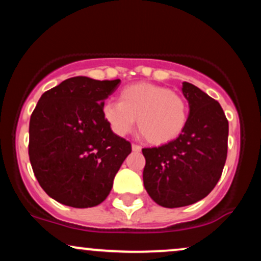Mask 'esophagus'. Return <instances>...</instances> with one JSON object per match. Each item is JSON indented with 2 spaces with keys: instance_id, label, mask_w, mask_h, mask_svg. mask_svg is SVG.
<instances>
[{
  "instance_id": "34e87169",
  "label": "esophagus",
  "mask_w": 261,
  "mask_h": 261,
  "mask_svg": "<svg viewBox=\"0 0 261 261\" xmlns=\"http://www.w3.org/2000/svg\"><path fill=\"white\" fill-rule=\"evenodd\" d=\"M131 147H133V151H135V152L141 151V146L137 145V143H133V146H131Z\"/></svg>"
}]
</instances>
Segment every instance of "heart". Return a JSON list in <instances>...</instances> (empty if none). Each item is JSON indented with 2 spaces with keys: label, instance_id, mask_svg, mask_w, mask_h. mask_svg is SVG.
Instances as JSON below:
<instances>
[{
  "label": "heart",
  "instance_id": "1",
  "mask_svg": "<svg viewBox=\"0 0 261 261\" xmlns=\"http://www.w3.org/2000/svg\"><path fill=\"white\" fill-rule=\"evenodd\" d=\"M119 100H108L103 116L112 130L125 136L135 121L152 145H164L180 136L188 122L189 106L180 93L151 83H136L121 89Z\"/></svg>",
  "mask_w": 261,
  "mask_h": 261
}]
</instances>
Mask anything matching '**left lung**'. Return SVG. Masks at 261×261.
I'll use <instances>...</instances> for the list:
<instances>
[{
	"label": "left lung",
	"instance_id": "8db88e82",
	"mask_svg": "<svg viewBox=\"0 0 261 261\" xmlns=\"http://www.w3.org/2000/svg\"><path fill=\"white\" fill-rule=\"evenodd\" d=\"M181 92L189 103L180 136L160 147L143 148V185L163 207L191 205L211 193L227 158L228 121L220 103L189 82Z\"/></svg>",
	"mask_w": 261,
	"mask_h": 261
}]
</instances>
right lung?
Returning <instances> with one entry per match:
<instances>
[{
	"label": "right lung",
	"instance_id": "right-lung-1",
	"mask_svg": "<svg viewBox=\"0 0 261 261\" xmlns=\"http://www.w3.org/2000/svg\"><path fill=\"white\" fill-rule=\"evenodd\" d=\"M120 80L86 76L45 92L29 122V160L45 193L62 205L93 207L107 199L131 143L113 133L104 101Z\"/></svg>",
	"mask_w": 261,
	"mask_h": 261
}]
</instances>
